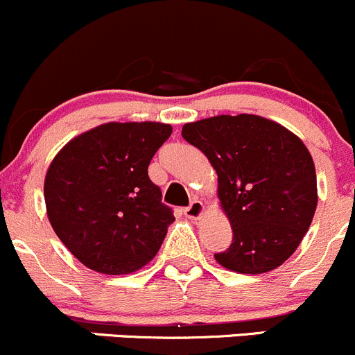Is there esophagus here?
<instances>
[{
  "instance_id": "34e87169",
  "label": "esophagus",
  "mask_w": 355,
  "mask_h": 355,
  "mask_svg": "<svg viewBox=\"0 0 355 355\" xmlns=\"http://www.w3.org/2000/svg\"><path fill=\"white\" fill-rule=\"evenodd\" d=\"M202 211H204V204L200 202V200H192L191 206L185 207L184 213L185 216L191 218V220H198L200 214H202Z\"/></svg>"
}]
</instances>
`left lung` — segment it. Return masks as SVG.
<instances>
[{"label": "left lung", "instance_id": "8db88e82", "mask_svg": "<svg viewBox=\"0 0 355 355\" xmlns=\"http://www.w3.org/2000/svg\"><path fill=\"white\" fill-rule=\"evenodd\" d=\"M182 137L218 173V196L234 230L218 263L259 275L288 259L318 204L313 157L297 135L256 114H220L187 123Z\"/></svg>", "mask_w": 355, "mask_h": 355}]
</instances>
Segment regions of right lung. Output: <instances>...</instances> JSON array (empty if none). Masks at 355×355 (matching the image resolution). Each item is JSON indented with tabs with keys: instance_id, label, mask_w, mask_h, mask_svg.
Segmentation results:
<instances>
[{
	"instance_id": "add662e5",
	"label": "right lung",
	"mask_w": 355,
	"mask_h": 355,
	"mask_svg": "<svg viewBox=\"0 0 355 355\" xmlns=\"http://www.w3.org/2000/svg\"><path fill=\"white\" fill-rule=\"evenodd\" d=\"M170 135V125L156 121H113L75 137L53 159L44 182L49 223L82 264L127 275L156 256L175 216L148 166Z\"/></svg>"
}]
</instances>
